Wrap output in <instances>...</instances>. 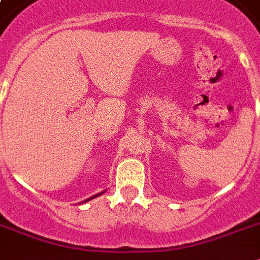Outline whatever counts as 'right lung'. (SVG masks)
<instances>
[{
	"label": "right lung",
	"mask_w": 260,
	"mask_h": 260,
	"mask_svg": "<svg viewBox=\"0 0 260 260\" xmlns=\"http://www.w3.org/2000/svg\"><path fill=\"white\" fill-rule=\"evenodd\" d=\"M104 193H105V191H101V193H98V194H95V196H93V197H90V198H87V200H85V201H82V202H79V204H83V202H87V201H90V200H93V198L98 197V196H101V194H104Z\"/></svg>",
	"instance_id": "obj_1"
}]
</instances>
